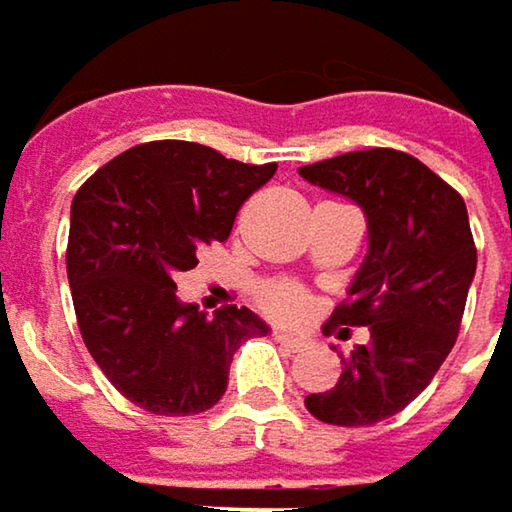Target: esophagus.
I'll list each match as a JSON object with an SVG mask.
<instances>
[{"instance_id": "34e87169", "label": "esophagus", "mask_w": 512, "mask_h": 512, "mask_svg": "<svg viewBox=\"0 0 512 512\" xmlns=\"http://www.w3.org/2000/svg\"><path fill=\"white\" fill-rule=\"evenodd\" d=\"M272 338H275L281 347H287V350H302V347H305V338H296V335H290V332H284V329H275Z\"/></svg>"}]
</instances>
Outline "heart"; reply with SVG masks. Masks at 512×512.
<instances>
[{
    "label": "heart",
    "mask_w": 512,
    "mask_h": 512,
    "mask_svg": "<svg viewBox=\"0 0 512 512\" xmlns=\"http://www.w3.org/2000/svg\"><path fill=\"white\" fill-rule=\"evenodd\" d=\"M260 305L278 320H299L308 308V293L299 284L278 281L260 290Z\"/></svg>",
    "instance_id": "obj_1"
}]
</instances>
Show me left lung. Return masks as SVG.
I'll list each match as a JSON object with an SVG mask.
<instances>
[{
  "label": "left lung",
  "mask_w": 512,
  "mask_h": 512,
  "mask_svg": "<svg viewBox=\"0 0 512 512\" xmlns=\"http://www.w3.org/2000/svg\"><path fill=\"white\" fill-rule=\"evenodd\" d=\"M299 177L364 213L367 255L329 323L370 329L335 388L308 394L305 406L326 424H376L430 385L460 335L477 269L468 210L424 162L388 148L302 165Z\"/></svg>",
  "instance_id": "1"
}]
</instances>
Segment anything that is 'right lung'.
<instances>
[{
	"label": "right lung",
	"instance_id": "add662e5",
	"mask_svg": "<svg viewBox=\"0 0 512 512\" xmlns=\"http://www.w3.org/2000/svg\"><path fill=\"white\" fill-rule=\"evenodd\" d=\"M275 162L246 165L195 142H148L106 162L70 204L67 281L82 341L106 379L154 415L222 400L246 338L269 335L249 308L201 311L177 272L231 237L237 210Z\"/></svg>",
	"mask_w": 512,
	"mask_h": 512
}]
</instances>
